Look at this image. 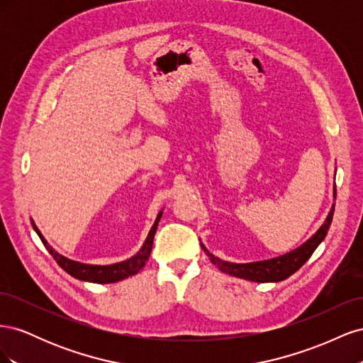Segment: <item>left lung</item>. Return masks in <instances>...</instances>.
Here are the masks:
<instances>
[{
  "label": "left lung",
  "mask_w": 363,
  "mask_h": 363,
  "mask_svg": "<svg viewBox=\"0 0 363 363\" xmlns=\"http://www.w3.org/2000/svg\"><path fill=\"white\" fill-rule=\"evenodd\" d=\"M333 199H336V186L333 189ZM333 212H335V204L332 206L330 212H328L324 224L318 228V232L311 239H307L303 245L286 252V255H281L279 257H272L268 260H259V262H250V263L227 262L219 257H215L212 252L203 245V242L200 244L206 255L208 256V259H211V262L213 265H216V268L221 272H225L228 276H233L238 279L250 280V281L276 283V281L286 280L295 271H298L307 260H309L316 247L324 240L328 228H330Z\"/></svg>",
  "instance_id": "obj_1"
}]
</instances>
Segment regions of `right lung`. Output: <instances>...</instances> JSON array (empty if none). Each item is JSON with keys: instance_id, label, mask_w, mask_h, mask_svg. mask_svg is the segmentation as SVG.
Here are the masks:
<instances>
[{"instance_id": "1", "label": "right lung", "mask_w": 363, "mask_h": 363, "mask_svg": "<svg viewBox=\"0 0 363 363\" xmlns=\"http://www.w3.org/2000/svg\"><path fill=\"white\" fill-rule=\"evenodd\" d=\"M163 212H159L155 224H152L150 233L145 239L144 245L140 247V250L136 252L133 257H130L127 260L123 262H118V263H112V265H91V263H82V262H77V260H71L68 257H65L59 252L54 250L51 245H48L47 239L42 236V233L39 232V228L36 227L35 221L31 219V225L35 228V232L38 233V236L40 238L42 244L47 247L50 255L54 257L59 263V267L62 269L67 271L69 276L83 280V281H91V283H115L119 280H124L130 276H135L138 274L142 268L145 267V263L151 255V250H152V240H155V235H156V230L159 225V221L162 218Z\"/></svg>"}]
</instances>
